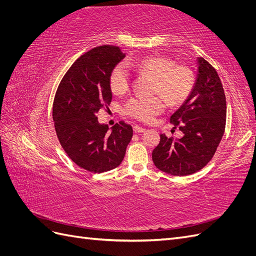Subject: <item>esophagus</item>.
I'll use <instances>...</instances> for the list:
<instances>
[{"instance_id": "1", "label": "esophagus", "mask_w": 256, "mask_h": 256, "mask_svg": "<svg viewBox=\"0 0 256 256\" xmlns=\"http://www.w3.org/2000/svg\"><path fill=\"white\" fill-rule=\"evenodd\" d=\"M134 134H142V132H144L145 129L140 126H134Z\"/></svg>"}]
</instances>
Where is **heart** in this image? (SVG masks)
<instances>
[{
  "label": "heart",
  "mask_w": 256,
  "mask_h": 256,
  "mask_svg": "<svg viewBox=\"0 0 256 256\" xmlns=\"http://www.w3.org/2000/svg\"><path fill=\"white\" fill-rule=\"evenodd\" d=\"M128 66L150 76L154 80L150 98L132 97L124 106V112L138 122H150L164 110V100L170 106H178L189 98L194 88V74L188 66L175 65L172 60L160 56H145L136 62L116 64L110 74L109 85L114 95H122L130 86Z\"/></svg>",
  "instance_id": "obj_1"
}]
</instances>
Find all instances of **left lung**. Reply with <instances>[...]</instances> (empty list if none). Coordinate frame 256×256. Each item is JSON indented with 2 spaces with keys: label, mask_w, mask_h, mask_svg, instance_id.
<instances>
[{
  "label": "left lung",
  "mask_w": 256,
  "mask_h": 256,
  "mask_svg": "<svg viewBox=\"0 0 256 256\" xmlns=\"http://www.w3.org/2000/svg\"><path fill=\"white\" fill-rule=\"evenodd\" d=\"M198 76L191 95L171 118L184 136L160 134L152 150V161L160 171L187 176L203 168L212 160L226 130V99L216 69L198 58Z\"/></svg>",
  "instance_id": "8db88e82"
}]
</instances>
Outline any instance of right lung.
<instances>
[{
    "instance_id": "obj_1",
    "label": "right lung",
    "mask_w": 256,
    "mask_h": 256,
    "mask_svg": "<svg viewBox=\"0 0 256 256\" xmlns=\"http://www.w3.org/2000/svg\"><path fill=\"white\" fill-rule=\"evenodd\" d=\"M124 58L116 46H99L84 53L68 69L54 97L52 115L58 141L76 166L92 173L118 168L134 134L126 122L115 124L109 131L97 118L111 102L110 74Z\"/></svg>"
}]
</instances>
